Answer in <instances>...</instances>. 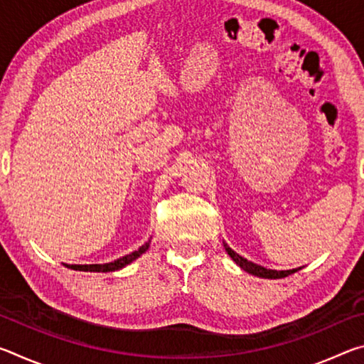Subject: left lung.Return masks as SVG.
I'll return each instance as SVG.
<instances>
[{
	"mask_svg": "<svg viewBox=\"0 0 364 364\" xmlns=\"http://www.w3.org/2000/svg\"><path fill=\"white\" fill-rule=\"evenodd\" d=\"M225 249L228 252V255L232 258V262H236V264H239L244 271H247V273L258 276V278H267V279H281V278H286V276L295 273V271H299L300 268H295V269H287V271H276V269H268V268H263L260 264L257 263H252L249 262L247 258L241 257L239 254H236L231 247H228V244H225Z\"/></svg>",
	"mask_w": 364,
	"mask_h": 364,
	"instance_id": "1",
	"label": "left lung"
}]
</instances>
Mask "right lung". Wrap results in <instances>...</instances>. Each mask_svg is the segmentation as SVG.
<instances>
[{
	"mask_svg": "<svg viewBox=\"0 0 364 364\" xmlns=\"http://www.w3.org/2000/svg\"><path fill=\"white\" fill-rule=\"evenodd\" d=\"M149 242L147 241L144 245H141L138 250L132 252V254H128L122 258H117V260L110 262V263H104V264H65L67 268L70 269H77V271H95V273H109V271H117V269H122L123 267H127V264H130L132 262L136 260L138 257H141L144 254V252L149 249Z\"/></svg>",
	"mask_w": 364,
	"mask_h": 364,
	"instance_id": "1",
	"label": "right lung"
}]
</instances>
